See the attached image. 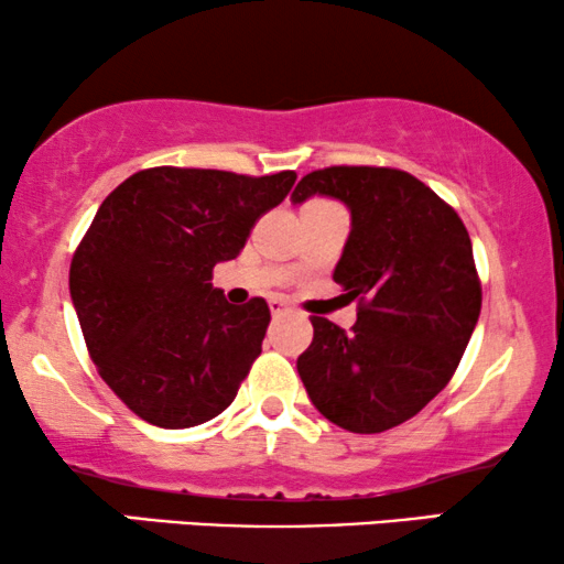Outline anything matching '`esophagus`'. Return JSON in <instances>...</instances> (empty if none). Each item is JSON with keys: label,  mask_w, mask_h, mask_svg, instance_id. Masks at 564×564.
Segmentation results:
<instances>
[{"label": "esophagus", "mask_w": 564, "mask_h": 564, "mask_svg": "<svg viewBox=\"0 0 564 564\" xmlns=\"http://www.w3.org/2000/svg\"><path fill=\"white\" fill-rule=\"evenodd\" d=\"M269 311H272V316H284V313H290V303L284 297H272L269 300Z\"/></svg>", "instance_id": "1"}]
</instances>
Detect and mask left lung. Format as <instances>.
<instances>
[{
  "label": "left lung",
  "mask_w": 564,
  "mask_h": 564,
  "mask_svg": "<svg viewBox=\"0 0 564 564\" xmlns=\"http://www.w3.org/2000/svg\"><path fill=\"white\" fill-rule=\"evenodd\" d=\"M332 196L352 230L334 269L360 311L352 332L313 316L297 372L313 406L349 433L412 420L456 372L481 311L471 238L456 209L397 167L313 171L292 204Z\"/></svg>",
  "instance_id": "1"
}]
</instances>
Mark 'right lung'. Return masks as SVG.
Segmentation results:
<instances>
[{"label": "right lung", "instance_id": "obj_1", "mask_svg": "<svg viewBox=\"0 0 564 564\" xmlns=\"http://www.w3.org/2000/svg\"><path fill=\"white\" fill-rule=\"evenodd\" d=\"M297 175L148 167L95 212L69 267V295L100 378L165 430L225 412L261 355L264 297L232 305L212 269L243 251Z\"/></svg>", "mask_w": 564, "mask_h": 564}]
</instances>
